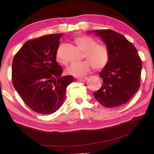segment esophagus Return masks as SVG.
Masks as SVG:
<instances>
[{
  "instance_id": "esophagus-1",
  "label": "esophagus",
  "mask_w": 154,
  "mask_h": 154,
  "mask_svg": "<svg viewBox=\"0 0 154 154\" xmlns=\"http://www.w3.org/2000/svg\"><path fill=\"white\" fill-rule=\"evenodd\" d=\"M88 79L87 77H79L77 78V80L82 81V82H84V81H86Z\"/></svg>"
}]
</instances>
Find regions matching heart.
I'll return each instance as SVG.
<instances>
[{
	"instance_id": "1",
	"label": "heart",
	"mask_w": 154,
	"mask_h": 154,
	"mask_svg": "<svg viewBox=\"0 0 154 154\" xmlns=\"http://www.w3.org/2000/svg\"><path fill=\"white\" fill-rule=\"evenodd\" d=\"M75 42L82 50L83 57L87 60L80 62H72L66 69L67 74L75 77H82L90 71L91 67L100 70L107 64L110 54L107 46L97 44L96 41L88 36H81L75 38ZM58 59L60 57L58 55Z\"/></svg>"
}]
</instances>
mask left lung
<instances>
[{
    "label": "left lung",
    "mask_w": 154,
    "mask_h": 154,
    "mask_svg": "<svg viewBox=\"0 0 154 154\" xmlns=\"http://www.w3.org/2000/svg\"><path fill=\"white\" fill-rule=\"evenodd\" d=\"M100 36L109 50V60L99 75L102 86L94 96L103 106L111 108L124 105L140 87L142 61L137 49L124 36L112 30L88 31Z\"/></svg>",
    "instance_id": "1"
}]
</instances>
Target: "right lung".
I'll use <instances>...</instances> for the list:
<instances>
[{"mask_svg":"<svg viewBox=\"0 0 154 154\" xmlns=\"http://www.w3.org/2000/svg\"><path fill=\"white\" fill-rule=\"evenodd\" d=\"M61 36L52 34L28 41L13 60V85L36 113L50 114L60 109L74 80L71 75L61 76L62 69L56 61Z\"/></svg>","mask_w":154,"mask_h":154,"instance_id":"obj_1","label":"right lung"}]
</instances>
